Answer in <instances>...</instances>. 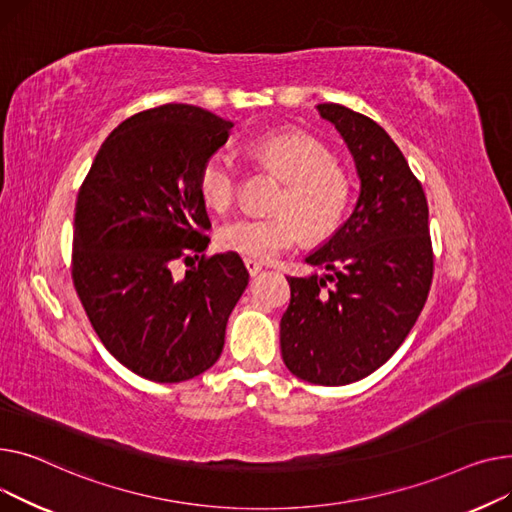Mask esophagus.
Wrapping results in <instances>:
<instances>
[{
  "label": "esophagus",
  "instance_id": "34e87169",
  "mask_svg": "<svg viewBox=\"0 0 512 512\" xmlns=\"http://www.w3.org/2000/svg\"><path fill=\"white\" fill-rule=\"evenodd\" d=\"M244 264H246V270L250 273V277H256L260 270H262V264L260 262H256V260H252V258H244Z\"/></svg>",
  "mask_w": 512,
  "mask_h": 512
}]
</instances>
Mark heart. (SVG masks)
Listing matches in <instances>:
<instances>
[{"instance_id": "1", "label": "heart", "mask_w": 512, "mask_h": 512, "mask_svg": "<svg viewBox=\"0 0 512 512\" xmlns=\"http://www.w3.org/2000/svg\"><path fill=\"white\" fill-rule=\"evenodd\" d=\"M248 157L275 171L283 182L268 217H239L219 229V246L252 260H273L304 235L322 242L333 235L351 204V182L322 140L306 132H270L246 146ZM239 173L225 155H210L198 173L206 206L227 210L237 196Z\"/></svg>"}]
</instances>
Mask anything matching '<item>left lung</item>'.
Listing matches in <instances>:
<instances>
[{
	"instance_id": "8db88e82",
	"label": "left lung",
	"mask_w": 512,
	"mask_h": 512,
	"mask_svg": "<svg viewBox=\"0 0 512 512\" xmlns=\"http://www.w3.org/2000/svg\"><path fill=\"white\" fill-rule=\"evenodd\" d=\"M318 111L355 159L359 198L345 225L306 258L324 277H289L281 353L291 374L341 386L378 370L422 312L434 252L428 200L399 146L374 119L337 103Z\"/></svg>"
}]
</instances>
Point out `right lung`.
I'll list each match as a JSON object with an SVG mask.
<instances>
[{"mask_svg":"<svg viewBox=\"0 0 512 512\" xmlns=\"http://www.w3.org/2000/svg\"><path fill=\"white\" fill-rule=\"evenodd\" d=\"M231 128L184 103L140 111L109 134L78 190L74 289L105 349L146 380L184 382L215 366L248 287L235 252L204 254L198 173ZM175 261L191 266L184 280L172 277Z\"/></svg>","mask_w":512,"mask_h":512,"instance_id":"obj_1","label":"right lung"}]
</instances>
